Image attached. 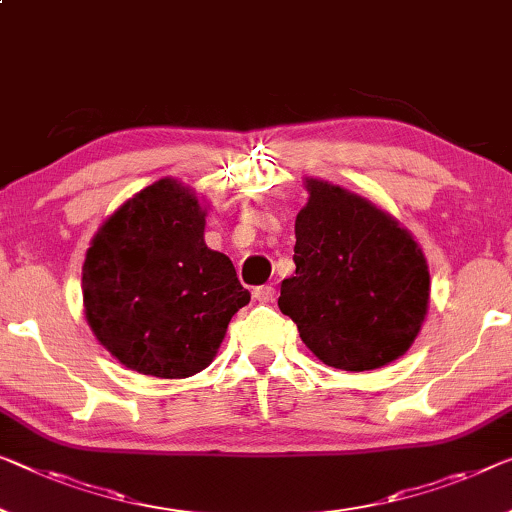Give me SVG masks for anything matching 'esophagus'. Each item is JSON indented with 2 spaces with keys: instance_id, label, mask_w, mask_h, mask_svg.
<instances>
[{
  "instance_id": "34e87169",
  "label": "esophagus",
  "mask_w": 512,
  "mask_h": 512,
  "mask_svg": "<svg viewBox=\"0 0 512 512\" xmlns=\"http://www.w3.org/2000/svg\"><path fill=\"white\" fill-rule=\"evenodd\" d=\"M255 299L259 303H271L273 296H276V287L273 285H262V287H255Z\"/></svg>"
}]
</instances>
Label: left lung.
<instances>
[{"instance_id":"8db88e82","label":"left lung","mask_w":512,"mask_h":512,"mask_svg":"<svg viewBox=\"0 0 512 512\" xmlns=\"http://www.w3.org/2000/svg\"><path fill=\"white\" fill-rule=\"evenodd\" d=\"M294 225L296 273L278 305L305 347L338 370L363 372L400 358L425 322L430 271L391 213L329 181L305 179Z\"/></svg>"}]
</instances>
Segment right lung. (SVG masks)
<instances>
[{
  "label": "right lung",
  "instance_id": "right-lung-1",
  "mask_svg": "<svg viewBox=\"0 0 512 512\" xmlns=\"http://www.w3.org/2000/svg\"><path fill=\"white\" fill-rule=\"evenodd\" d=\"M195 193L160 179L105 220L82 266L91 331L140 375L183 379L207 368L248 305L230 257L207 248Z\"/></svg>",
  "mask_w": 512,
  "mask_h": 512
}]
</instances>
